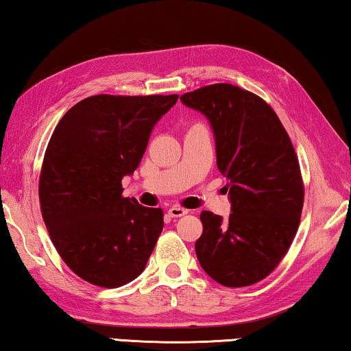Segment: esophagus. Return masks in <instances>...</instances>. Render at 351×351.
Returning a JSON list of instances; mask_svg holds the SVG:
<instances>
[{
    "mask_svg": "<svg viewBox=\"0 0 351 351\" xmlns=\"http://www.w3.org/2000/svg\"><path fill=\"white\" fill-rule=\"evenodd\" d=\"M187 212H189L187 209H182V207H180V206H171L169 209V215L171 218H180V217L187 215Z\"/></svg>",
    "mask_w": 351,
    "mask_h": 351,
    "instance_id": "esophagus-1",
    "label": "esophagus"
}]
</instances>
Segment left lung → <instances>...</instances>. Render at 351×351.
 <instances>
[{"instance_id":"1","label":"left lung","mask_w":351,"mask_h":351,"mask_svg":"<svg viewBox=\"0 0 351 351\" xmlns=\"http://www.w3.org/2000/svg\"><path fill=\"white\" fill-rule=\"evenodd\" d=\"M180 100L210 123L232 212H201L198 261L223 287H249L276 269L299 228L304 182L293 144L274 110L240 86L215 83Z\"/></svg>"}]
</instances>
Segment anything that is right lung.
<instances>
[{
    "label": "right lung",
    "mask_w": 351,
    "mask_h": 351,
    "mask_svg": "<svg viewBox=\"0 0 351 351\" xmlns=\"http://www.w3.org/2000/svg\"><path fill=\"white\" fill-rule=\"evenodd\" d=\"M178 96H108L75 104L58 122L40 173V206L57 252L83 280L117 288L145 269L162 209L122 197L159 119Z\"/></svg>",
    "instance_id": "obj_1"
}]
</instances>
